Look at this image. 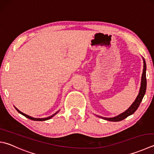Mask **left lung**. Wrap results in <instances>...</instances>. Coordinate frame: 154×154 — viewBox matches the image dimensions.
Masks as SVG:
<instances>
[{
  "label": "left lung",
  "mask_w": 154,
  "mask_h": 154,
  "mask_svg": "<svg viewBox=\"0 0 154 154\" xmlns=\"http://www.w3.org/2000/svg\"><path fill=\"white\" fill-rule=\"evenodd\" d=\"M142 59L143 61V69L142 75H141V86H140V91H139V93H138V95L137 96L136 99H135V100L134 101V103L131 104V106L123 113L113 117H104L99 116L97 115L95 116L100 117L101 119L107 120V121H109V122H119L125 119L126 117H128V116L132 115V114H133L135 111L137 109V108L139 107L141 101H142L144 95H145V93L146 91V87H147L146 63L143 57H142Z\"/></svg>",
  "instance_id": "1"
}]
</instances>
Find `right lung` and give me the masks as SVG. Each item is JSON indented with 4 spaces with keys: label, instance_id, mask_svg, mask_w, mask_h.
I'll return each instance as SVG.
<instances>
[{
    "label": "right lung",
    "instance_id": "right-lung-1",
    "mask_svg": "<svg viewBox=\"0 0 154 154\" xmlns=\"http://www.w3.org/2000/svg\"><path fill=\"white\" fill-rule=\"evenodd\" d=\"M14 108L15 109H16L17 110V111L18 112H19V113H20L21 115H23V116H24L25 117H26V118H28V119H31V120H33V121H41V122H42V121H46V120H48V119H50L51 118H52V117H53V116H55L56 114L59 112V111H57L56 113H55L54 114H53L52 116H49V117H44V118H35V117H31V116H28V115H26V114H25V113H23L22 111H19V109H17V108L15 107V106H14Z\"/></svg>",
    "mask_w": 154,
    "mask_h": 154
}]
</instances>
